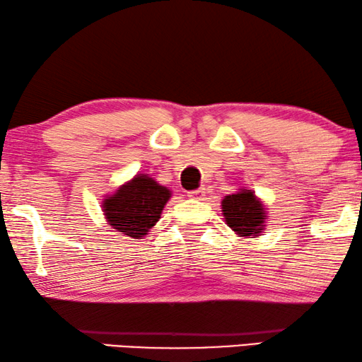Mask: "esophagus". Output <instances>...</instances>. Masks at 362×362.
<instances>
[{"label": "esophagus", "instance_id": "esophagus-1", "mask_svg": "<svg viewBox=\"0 0 362 362\" xmlns=\"http://www.w3.org/2000/svg\"><path fill=\"white\" fill-rule=\"evenodd\" d=\"M188 197H190V198H197V200H202V198L205 197V188H198V190L188 192Z\"/></svg>", "mask_w": 362, "mask_h": 362}]
</instances>
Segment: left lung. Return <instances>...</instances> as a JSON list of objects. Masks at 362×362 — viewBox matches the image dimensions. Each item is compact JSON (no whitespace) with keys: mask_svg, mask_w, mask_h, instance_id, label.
Returning a JSON list of instances; mask_svg holds the SVG:
<instances>
[{"mask_svg":"<svg viewBox=\"0 0 362 362\" xmlns=\"http://www.w3.org/2000/svg\"><path fill=\"white\" fill-rule=\"evenodd\" d=\"M221 211L226 225L241 238H257L266 230L267 208L261 198L247 188L226 195L221 202Z\"/></svg>","mask_w":362,"mask_h":362,"instance_id":"8db88e82","label":"left lung"}]
</instances>
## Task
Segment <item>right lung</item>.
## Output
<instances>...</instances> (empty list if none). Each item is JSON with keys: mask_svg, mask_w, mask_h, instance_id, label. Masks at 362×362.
I'll return each instance as SVG.
<instances>
[{"mask_svg": "<svg viewBox=\"0 0 362 362\" xmlns=\"http://www.w3.org/2000/svg\"><path fill=\"white\" fill-rule=\"evenodd\" d=\"M172 192L147 174H137L131 180L106 195L101 202L105 220L123 236L142 239L160 220Z\"/></svg>", "mask_w": 362, "mask_h": 362, "instance_id": "1", "label": "right lung"}]
</instances>
